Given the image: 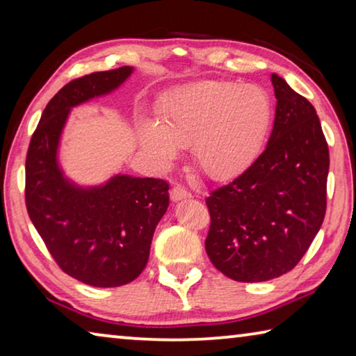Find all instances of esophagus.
I'll return each instance as SVG.
<instances>
[{
    "mask_svg": "<svg viewBox=\"0 0 356 356\" xmlns=\"http://www.w3.org/2000/svg\"><path fill=\"white\" fill-rule=\"evenodd\" d=\"M170 196H171V201H172V202H179V201H182V200H190L191 193H190L188 190H185L184 186L176 185V186H174V188L171 190Z\"/></svg>",
    "mask_w": 356,
    "mask_h": 356,
    "instance_id": "esophagus-1",
    "label": "esophagus"
}]
</instances>
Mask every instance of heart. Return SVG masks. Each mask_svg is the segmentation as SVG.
<instances>
[{
    "mask_svg": "<svg viewBox=\"0 0 356 356\" xmlns=\"http://www.w3.org/2000/svg\"><path fill=\"white\" fill-rule=\"evenodd\" d=\"M273 122V104L262 88L204 81L180 89L161 106V120L140 122L141 147L161 166L193 144L206 176L225 180L245 171L261 154Z\"/></svg>",
    "mask_w": 356,
    "mask_h": 356,
    "instance_id": "1",
    "label": "heart"
}]
</instances>
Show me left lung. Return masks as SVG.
Returning <instances> with one entry per match:
<instances>
[{"instance_id": "8db88e82", "label": "left lung", "mask_w": 356, "mask_h": 356, "mask_svg": "<svg viewBox=\"0 0 356 356\" xmlns=\"http://www.w3.org/2000/svg\"><path fill=\"white\" fill-rule=\"evenodd\" d=\"M276 111L267 147L248 170L210 193L207 256L240 282L287 273L308 251L327 209L328 146L308 100L272 74Z\"/></svg>"}]
</instances>
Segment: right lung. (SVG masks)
I'll return each mask as SVG.
<instances>
[{"mask_svg":"<svg viewBox=\"0 0 356 356\" xmlns=\"http://www.w3.org/2000/svg\"><path fill=\"white\" fill-rule=\"evenodd\" d=\"M134 72L125 65L65 84L42 113L26 155V209L35 231L65 273L94 287H119L141 275L170 206L165 180L113 174L84 185L59 160L72 110L118 91Z\"/></svg>","mask_w":356,"mask_h":356,"instance_id":"right-lung-1","label":"right lung"}]
</instances>
